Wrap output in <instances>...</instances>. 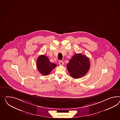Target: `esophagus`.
I'll return each instance as SVG.
<instances>
[{"label": "esophagus", "mask_w": 120, "mask_h": 120, "mask_svg": "<svg viewBox=\"0 0 120 120\" xmlns=\"http://www.w3.org/2000/svg\"><path fill=\"white\" fill-rule=\"evenodd\" d=\"M59 64L60 65H63L64 64V62L62 61H59Z\"/></svg>", "instance_id": "esophagus-1"}]
</instances>
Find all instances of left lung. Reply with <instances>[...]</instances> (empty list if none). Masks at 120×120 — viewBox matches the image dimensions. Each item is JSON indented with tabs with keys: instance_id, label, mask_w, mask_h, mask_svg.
<instances>
[{
	"instance_id": "8db88e82",
	"label": "left lung",
	"mask_w": 120,
	"mask_h": 120,
	"mask_svg": "<svg viewBox=\"0 0 120 120\" xmlns=\"http://www.w3.org/2000/svg\"><path fill=\"white\" fill-rule=\"evenodd\" d=\"M67 66L71 77L77 79L86 75L89 71L90 62L86 56L77 53L73 56Z\"/></svg>"
}]
</instances>
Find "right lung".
<instances>
[{
    "label": "right lung",
    "mask_w": 120,
    "mask_h": 120,
    "mask_svg": "<svg viewBox=\"0 0 120 120\" xmlns=\"http://www.w3.org/2000/svg\"><path fill=\"white\" fill-rule=\"evenodd\" d=\"M37 66L38 70L41 74L46 76L49 75L57 65L50 62L46 56L42 55L40 56L37 59Z\"/></svg>",
    "instance_id": "obj_1"
}]
</instances>
